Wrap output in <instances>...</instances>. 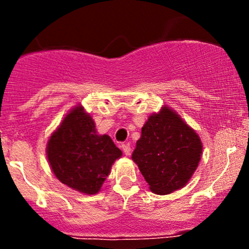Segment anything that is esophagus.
<instances>
[{
  "label": "esophagus",
  "mask_w": 249,
  "mask_h": 249,
  "mask_svg": "<svg viewBox=\"0 0 249 249\" xmlns=\"http://www.w3.org/2000/svg\"><path fill=\"white\" fill-rule=\"evenodd\" d=\"M122 148H123V151H124V153L126 154V156H130V154H131L130 144H122Z\"/></svg>",
  "instance_id": "1"
}]
</instances>
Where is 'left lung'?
<instances>
[{"label": "left lung", "mask_w": 249, "mask_h": 249, "mask_svg": "<svg viewBox=\"0 0 249 249\" xmlns=\"http://www.w3.org/2000/svg\"><path fill=\"white\" fill-rule=\"evenodd\" d=\"M201 152L198 134L164 107L159 113L148 117L142 126L132 160L152 192L168 194L187 184L198 167Z\"/></svg>", "instance_id": "8db88e82"}]
</instances>
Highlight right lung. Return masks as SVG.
I'll return each mask as SVG.
<instances>
[{"label": "right lung", "instance_id": "1", "mask_svg": "<svg viewBox=\"0 0 249 249\" xmlns=\"http://www.w3.org/2000/svg\"><path fill=\"white\" fill-rule=\"evenodd\" d=\"M48 160L59 181L85 194H96L122 151L107 134L98 136L95 122L77 107L50 137Z\"/></svg>", "mask_w": 249, "mask_h": 249}]
</instances>
